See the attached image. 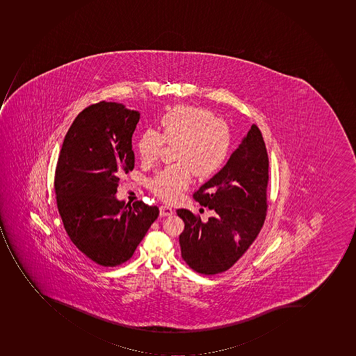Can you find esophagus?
<instances>
[{
	"mask_svg": "<svg viewBox=\"0 0 356 356\" xmlns=\"http://www.w3.org/2000/svg\"><path fill=\"white\" fill-rule=\"evenodd\" d=\"M174 214V211L170 209L169 207H165V205H161L160 207V216H170Z\"/></svg>",
	"mask_w": 356,
	"mask_h": 356,
	"instance_id": "1",
	"label": "esophagus"
}]
</instances>
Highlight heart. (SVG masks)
<instances>
[{"instance_id": "heart-1", "label": "heart", "mask_w": 356, "mask_h": 356, "mask_svg": "<svg viewBox=\"0 0 356 356\" xmlns=\"http://www.w3.org/2000/svg\"><path fill=\"white\" fill-rule=\"evenodd\" d=\"M165 144H176L177 163L156 171L147 180L149 188L168 202L178 200L191 185L193 174L207 178L227 161L232 145L229 124L212 111L194 106H175L159 120V131L144 129L136 140L144 163L156 161Z\"/></svg>"}]
</instances>
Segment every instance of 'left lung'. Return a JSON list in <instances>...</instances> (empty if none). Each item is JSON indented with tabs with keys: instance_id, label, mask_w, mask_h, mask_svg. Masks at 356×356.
<instances>
[{
	"instance_id": "obj_1",
	"label": "left lung",
	"mask_w": 356,
	"mask_h": 356,
	"mask_svg": "<svg viewBox=\"0 0 356 356\" xmlns=\"http://www.w3.org/2000/svg\"><path fill=\"white\" fill-rule=\"evenodd\" d=\"M268 165L263 135L254 124L227 165L194 194L214 216L202 222L188 209H177L185 223L179 236L181 257L195 272H225L257 238L268 207Z\"/></svg>"
}]
</instances>
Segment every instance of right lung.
<instances>
[{"label": "right lung", "mask_w": 356, "mask_h": 356, "mask_svg": "<svg viewBox=\"0 0 356 356\" xmlns=\"http://www.w3.org/2000/svg\"><path fill=\"white\" fill-rule=\"evenodd\" d=\"M138 120L140 113L122 104L89 106L66 133L57 161L55 194L66 233L100 266L127 261L159 216L156 207L115 196L122 176L134 169L131 136Z\"/></svg>", "instance_id": "obj_1"}]
</instances>
